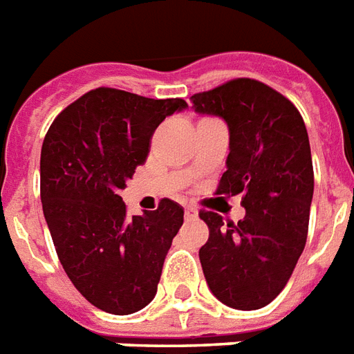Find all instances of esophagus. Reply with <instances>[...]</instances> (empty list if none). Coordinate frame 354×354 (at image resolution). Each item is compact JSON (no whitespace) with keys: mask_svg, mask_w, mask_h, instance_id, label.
Instances as JSON below:
<instances>
[{"mask_svg":"<svg viewBox=\"0 0 354 354\" xmlns=\"http://www.w3.org/2000/svg\"><path fill=\"white\" fill-rule=\"evenodd\" d=\"M196 215H198V213H196V209H194V207H185V218H187V221H191V218H196Z\"/></svg>","mask_w":354,"mask_h":354,"instance_id":"esophagus-1","label":"esophagus"}]
</instances>
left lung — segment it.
I'll use <instances>...</instances> for the list:
<instances>
[{
  "mask_svg": "<svg viewBox=\"0 0 354 354\" xmlns=\"http://www.w3.org/2000/svg\"><path fill=\"white\" fill-rule=\"evenodd\" d=\"M191 102L194 112L227 122V169L216 194H242L246 209L236 224L200 211L209 227L198 252L205 281L227 307H266L285 288L307 242L314 193L307 128L285 95L253 79L194 93Z\"/></svg>",
  "mask_w": 354,
  "mask_h": 354,
  "instance_id": "obj_1",
  "label": "left lung"
}]
</instances>
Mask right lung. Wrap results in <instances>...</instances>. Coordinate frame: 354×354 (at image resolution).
<instances>
[{
    "label": "right lung",
    "instance_id": "1",
    "mask_svg": "<svg viewBox=\"0 0 354 354\" xmlns=\"http://www.w3.org/2000/svg\"><path fill=\"white\" fill-rule=\"evenodd\" d=\"M183 99H149L97 88L71 102L41 145L40 196L62 268L104 313L127 316L156 296L167 252L183 224L182 205L128 215L119 189L150 152L160 122Z\"/></svg>",
    "mask_w": 354,
    "mask_h": 354
}]
</instances>
